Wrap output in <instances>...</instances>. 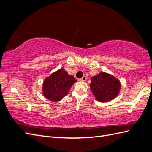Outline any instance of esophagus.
Masks as SVG:
<instances>
[{"instance_id": "34e87169", "label": "esophagus", "mask_w": 152, "mask_h": 152, "mask_svg": "<svg viewBox=\"0 0 152 152\" xmlns=\"http://www.w3.org/2000/svg\"><path fill=\"white\" fill-rule=\"evenodd\" d=\"M86 79H87V77L86 76H83L81 78V79H79V80L80 81H86Z\"/></svg>"}]
</instances>
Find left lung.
I'll use <instances>...</instances> for the list:
<instances>
[{
  "label": "left lung",
  "mask_w": 152,
  "mask_h": 152,
  "mask_svg": "<svg viewBox=\"0 0 152 152\" xmlns=\"http://www.w3.org/2000/svg\"><path fill=\"white\" fill-rule=\"evenodd\" d=\"M91 80L90 89L99 102H110L115 98L120 92V81L108 73L101 72L91 77Z\"/></svg>",
  "instance_id": "1"
}]
</instances>
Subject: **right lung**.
Masks as SVG:
<instances>
[{"mask_svg": "<svg viewBox=\"0 0 152 152\" xmlns=\"http://www.w3.org/2000/svg\"><path fill=\"white\" fill-rule=\"evenodd\" d=\"M77 80L69 75L63 68L53 73L44 81L42 91L44 96L52 102H59L67 94Z\"/></svg>", "mask_w": 152, "mask_h": 152, "instance_id": "1", "label": "right lung"}]
</instances>
